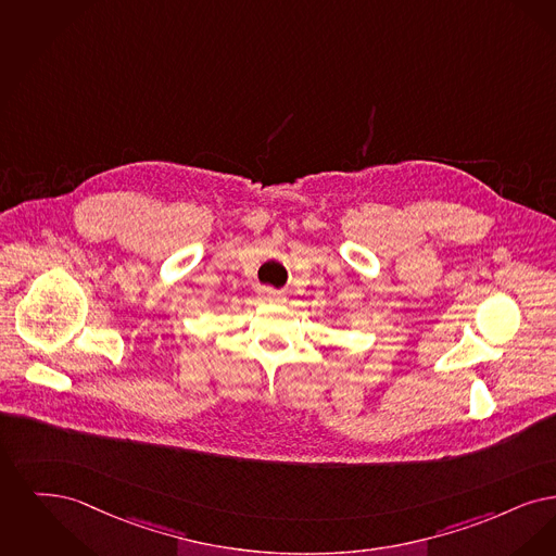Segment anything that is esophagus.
<instances>
[{"mask_svg": "<svg viewBox=\"0 0 556 556\" xmlns=\"http://www.w3.org/2000/svg\"><path fill=\"white\" fill-rule=\"evenodd\" d=\"M262 294H264V299H267V301H282V299H285L282 292H278V290L274 289H264L262 290Z\"/></svg>", "mask_w": 556, "mask_h": 556, "instance_id": "34e87169", "label": "esophagus"}]
</instances>
